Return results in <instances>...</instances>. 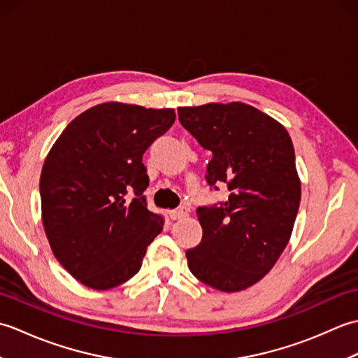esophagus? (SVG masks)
Masks as SVG:
<instances>
[{
  "label": "esophagus",
  "instance_id": "esophagus-1",
  "mask_svg": "<svg viewBox=\"0 0 358 358\" xmlns=\"http://www.w3.org/2000/svg\"><path fill=\"white\" fill-rule=\"evenodd\" d=\"M186 215H187V209L186 208H178V209L169 212V217L172 220H181V218H185Z\"/></svg>",
  "mask_w": 358,
  "mask_h": 358
}]
</instances>
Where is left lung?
<instances>
[{
	"label": "left lung",
	"instance_id": "8db88e82",
	"mask_svg": "<svg viewBox=\"0 0 358 358\" xmlns=\"http://www.w3.org/2000/svg\"><path fill=\"white\" fill-rule=\"evenodd\" d=\"M178 120L212 152L208 183L229 189L226 201L196 209L203 238L186 250L187 266L210 287L243 291L291 238L301 199L292 140L277 120L240 101L178 108Z\"/></svg>",
	"mask_w": 358,
	"mask_h": 358
}]
</instances>
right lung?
I'll list each match as a JSON object with an SVG mask.
<instances>
[{
    "label": "right lung",
    "instance_id": "1",
    "mask_svg": "<svg viewBox=\"0 0 358 358\" xmlns=\"http://www.w3.org/2000/svg\"><path fill=\"white\" fill-rule=\"evenodd\" d=\"M175 121L173 109L109 101L72 120L44 159L45 237L81 285L112 289L140 271L164 220L146 206L143 154Z\"/></svg>",
    "mask_w": 358,
    "mask_h": 358
}]
</instances>
